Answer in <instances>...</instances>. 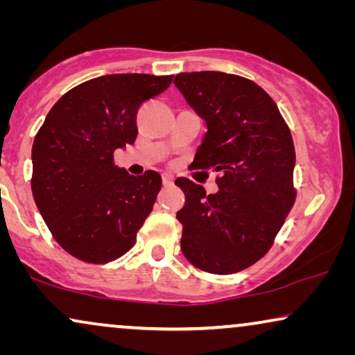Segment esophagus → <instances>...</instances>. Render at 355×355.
Wrapping results in <instances>:
<instances>
[{"label": "esophagus", "instance_id": "obj_1", "mask_svg": "<svg viewBox=\"0 0 355 355\" xmlns=\"http://www.w3.org/2000/svg\"><path fill=\"white\" fill-rule=\"evenodd\" d=\"M162 179H163V186H173V181H174V178L171 176V174L169 173H164L163 176H162Z\"/></svg>", "mask_w": 355, "mask_h": 355}]
</instances>
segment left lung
<instances>
[{
    "mask_svg": "<svg viewBox=\"0 0 355 355\" xmlns=\"http://www.w3.org/2000/svg\"><path fill=\"white\" fill-rule=\"evenodd\" d=\"M174 85L207 123L192 168L220 173L215 193L176 179L186 196L176 215L181 250L207 273H237L270 250L294 205L291 130L271 96L245 77L182 72Z\"/></svg>",
    "mask_w": 355,
    "mask_h": 355,
    "instance_id": "1",
    "label": "left lung"
}]
</instances>
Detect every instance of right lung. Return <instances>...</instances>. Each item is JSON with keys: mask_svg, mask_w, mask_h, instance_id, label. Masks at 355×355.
Instances as JSON below:
<instances>
[{"mask_svg": "<svg viewBox=\"0 0 355 355\" xmlns=\"http://www.w3.org/2000/svg\"><path fill=\"white\" fill-rule=\"evenodd\" d=\"M173 76L110 74L56 101L32 145V193L58 244L87 263H108L135 244L162 176H130L114 150L134 144L137 111Z\"/></svg>", "mask_w": 355, "mask_h": 355, "instance_id": "obj_1", "label": "right lung"}]
</instances>
